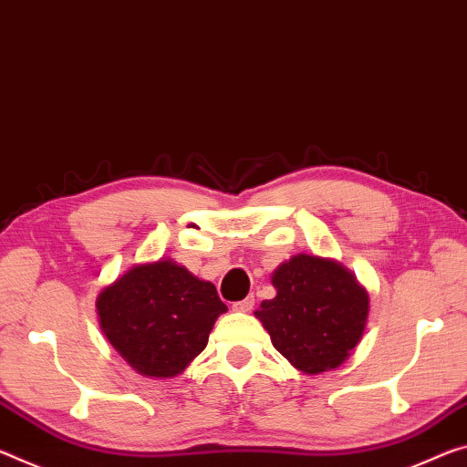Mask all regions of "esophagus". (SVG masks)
I'll use <instances>...</instances> for the list:
<instances>
[{
    "instance_id": "1",
    "label": "esophagus",
    "mask_w": 467,
    "mask_h": 467,
    "mask_svg": "<svg viewBox=\"0 0 467 467\" xmlns=\"http://www.w3.org/2000/svg\"><path fill=\"white\" fill-rule=\"evenodd\" d=\"M254 306H255V299H254V295H251V297H247V299L233 303V309H234V312H239V314H247V312H251V309H254Z\"/></svg>"
}]
</instances>
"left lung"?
Returning <instances> with one entry per match:
<instances>
[{"mask_svg":"<svg viewBox=\"0 0 467 467\" xmlns=\"http://www.w3.org/2000/svg\"><path fill=\"white\" fill-rule=\"evenodd\" d=\"M276 297L254 316L274 349L301 374L338 368L364 337L369 295L355 274L332 257L297 254L272 272Z\"/></svg>","mask_w":467,"mask_h":467,"instance_id":"1","label":"left lung"}]
</instances>
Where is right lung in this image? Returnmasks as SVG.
Segmentation results:
<instances>
[{
	"mask_svg": "<svg viewBox=\"0 0 467 467\" xmlns=\"http://www.w3.org/2000/svg\"><path fill=\"white\" fill-rule=\"evenodd\" d=\"M101 332L145 379H174L205 349L226 312L216 286L170 257L135 264L95 301Z\"/></svg>",
	"mask_w": 467,
	"mask_h": 467,
	"instance_id": "1",
	"label": "right lung"
}]
</instances>
